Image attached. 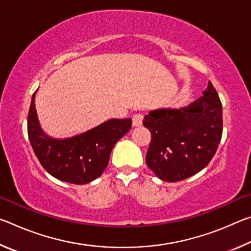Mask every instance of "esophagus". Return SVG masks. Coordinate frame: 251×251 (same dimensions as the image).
Returning a JSON list of instances; mask_svg holds the SVG:
<instances>
[{"mask_svg":"<svg viewBox=\"0 0 251 251\" xmlns=\"http://www.w3.org/2000/svg\"><path fill=\"white\" fill-rule=\"evenodd\" d=\"M143 123V115L142 114H135L133 116V126L137 127V126H141Z\"/></svg>","mask_w":251,"mask_h":251,"instance_id":"esophagus-1","label":"esophagus"}]
</instances>
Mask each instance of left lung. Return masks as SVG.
Listing matches in <instances>:
<instances>
[{
  "label": "left lung",
  "mask_w": 251,
  "mask_h": 251,
  "mask_svg": "<svg viewBox=\"0 0 251 251\" xmlns=\"http://www.w3.org/2000/svg\"><path fill=\"white\" fill-rule=\"evenodd\" d=\"M186 107L151 110L143 121L151 134L146 164L161 180H184L205 168L223 135V105L211 82Z\"/></svg>",
  "instance_id": "left-lung-1"
}]
</instances>
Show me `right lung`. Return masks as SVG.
<instances>
[{
  "instance_id": "add662e5",
  "label": "right lung",
  "mask_w": 251,
  "mask_h": 251,
  "mask_svg": "<svg viewBox=\"0 0 251 251\" xmlns=\"http://www.w3.org/2000/svg\"><path fill=\"white\" fill-rule=\"evenodd\" d=\"M35 94L28 110L27 134L42 166L50 175L70 184L84 185L100 177L107 167L114 145L129 131L130 118H113L73 137L53 138L40 125Z\"/></svg>"
}]
</instances>
